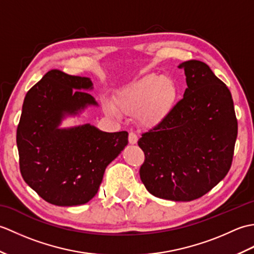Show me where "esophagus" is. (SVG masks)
Masks as SVG:
<instances>
[{"label": "esophagus", "mask_w": 254, "mask_h": 254, "mask_svg": "<svg viewBox=\"0 0 254 254\" xmlns=\"http://www.w3.org/2000/svg\"><path fill=\"white\" fill-rule=\"evenodd\" d=\"M137 135L134 132H130L128 133V142H130V144H132V145H134V144H136L137 143Z\"/></svg>", "instance_id": "1"}]
</instances>
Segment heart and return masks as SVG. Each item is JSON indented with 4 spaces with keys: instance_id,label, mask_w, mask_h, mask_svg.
I'll return each instance as SVG.
<instances>
[{
    "instance_id": "heart-1",
    "label": "heart",
    "mask_w": 254,
    "mask_h": 254,
    "mask_svg": "<svg viewBox=\"0 0 254 254\" xmlns=\"http://www.w3.org/2000/svg\"><path fill=\"white\" fill-rule=\"evenodd\" d=\"M179 98V88L174 79L149 74L128 84L116 96V105L105 99L104 109L109 116L119 117L120 111L130 116L137 115L145 127L163 123L175 110Z\"/></svg>"
}]
</instances>
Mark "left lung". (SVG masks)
Returning <instances> with one entry per match:
<instances>
[{
    "label": "left lung",
    "mask_w": 254,
    "mask_h": 254,
    "mask_svg": "<svg viewBox=\"0 0 254 254\" xmlns=\"http://www.w3.org/2000/svg\"><path fill=\"white\" fill-rule=\"evenodd\" d=\"M188 88L166 120L144 133L139 176L153 195L175 202L198 198L230 169L238 134L234 101L207 64H179Z\"/></svg>",
    "instance_id": "left-lung-1"
}]
</instances>
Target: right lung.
<instances>
[{"label": "right lung", "mask_w": 254, "mask_h": 254, "mask_svg": "<svg viewBox=\"0 0 254 254\" xmlns=\"http://www.w3.org/2000/svg\"><path fill=\"white\" fill-rule=\"evenodd\" d=\"M93 88L88 77L52 69L24 99L16 135L21 176L38 195L58 206L89 202L107 166L128 143L126 131L108 133L90 123L61 127L65 118L98 106L87 93Z\"/></svg>", "instance_id": "1"}]
</instances>
